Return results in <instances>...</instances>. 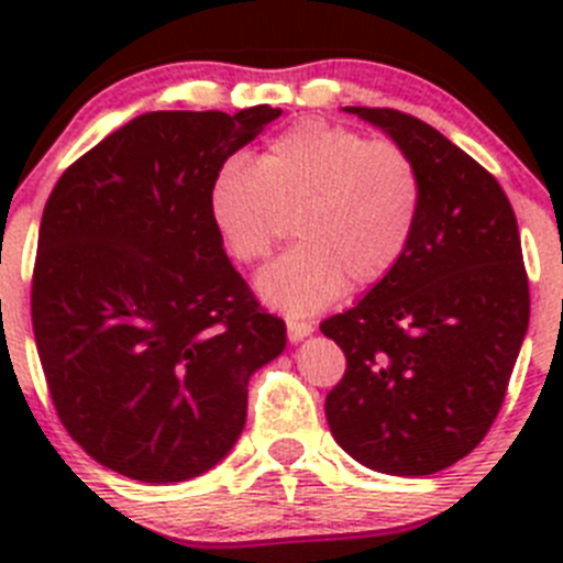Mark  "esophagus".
<instances>
[{
  "label": "esophagus",
  "instance_id": "34e87169",
  "mask_svg": "<svg viewBox=\"0 0 563 563\" xmlns=\"http://www.w3.org/2000/svg\"><path fill=\"white\" fill-rule=\"evenodd\" d=\"M312 330H316V327H312V321H298V318H287V338H290L292 343L305 341V338L310 335Z\"/></svg>",
  "mask_w": 563,
  "mask_h": 563
}]
</instances>
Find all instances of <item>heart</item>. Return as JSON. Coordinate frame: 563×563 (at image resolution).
Returning a JSON list of instances; mask_svg holds the SVG:
<instances>
[{"mask_svg":"<svg viewBox=\"0 0 563 563\" xmlns=\"http://www.w3.org/2000/svg\"><path fill=\"white\" fill-rule=\"evenodd\" d=\"M420 206V172L406 148L327 121L285 129L256 163L236 154L208 188L213 228L242 265L271 256L292 213L301 242L258 276V292L296 316L330 305L350 278L389 276Z\"/></svg>","mask_w":563,"mask_h":563,"instance_id":"obj_1","label":"heart"}]
</instances>
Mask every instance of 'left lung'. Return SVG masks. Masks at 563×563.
I'll use <instances>...</instances> for the list:
<instances>
[{"instance_id":"obj_1","label":"left lung","mask_w":563,"mask_h":563,"mask_svg":"<svg viewBox=\"0 0 563 563\" xmlns=\"http://www.w3.org/2000/svg\"><path fill=\"white\" fill-rule=\"evenodd\" d=\"M417 163L422 206L409 251L321 332L346 355L327 422L352 460L429 476L485 440L530 321V287L507 194L471 154L397 109L346 107Z\"/></svg>"}]
</instances>
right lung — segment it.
<instances>
[{
  "instance_id": "obj_1",
  "label": "right lung",
  "mask_w": 563,
  "mask_h": 563,
  "mask_svg": "<svg viewBox=\"0 0 563 563\" xmlns=\"http://www.w3.org/2000/svg\"><path fill=\"white\" fill-rule=\"evenodd\" d=\"M282 109L146 112L78 157L38 228L30 316L58 420L137 482L206 474L239 440L247 380L282 355L208 213L222 163Z\"/></svg>"
}]
</instances>
